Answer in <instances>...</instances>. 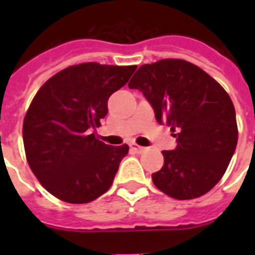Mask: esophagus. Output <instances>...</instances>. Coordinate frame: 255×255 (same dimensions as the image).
<instances>
[{
	"mask_svg": "<svg viewBox=\"0 0 255 255\" xmlns=\"http://www.w3.org/2000/svg\"><path fill=\"white\" fill-rule=\"evenodd\" d=\"M129 148H131L133 152H136V153H143V152L145 151V147H140V145H137V144L135 143L129 144Z\"/></svg>",
	"mask_w": 255,
	"mask_h": 255,
	"instance_id": "obj_1",
	"label": "esophagus"
}]
</instances>
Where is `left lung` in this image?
I'll list each match as a JSON object with an SVG mask.
<instances>
[{
    "mask_svg": "<svg viewBox=\"0 0 255 255\" xmlns=\"http://www.w3.org/2000/svg\"><path fill=\"white\" fill-rule=\"evenodd\" d=\"M143 92L160 124L176 133L173 151H163V168L152 174L176 200L208 193L225 173L237 147L236 110L228 92L190 62L161 59L143 65L128 83Z\"/></svg>",
    "mask_w": 255,
    "mask_h": 255,
    "instance_id": "left-lung-1",
    "label": "left lung"
}]
</instances>
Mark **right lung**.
<instances>
[{"mask_svg":"<svg viewBox=\"0 0 255 255\" xmlns=\"http://www.w3.org/2000/svg\"><path fill=\"white\" fill-rule=\"evenodd\" d=\"M135 70L95 62L70 66L34 96L22 128L26 159L45 189L62 201L86 204L112 185L128 145H107L92 132L107 115L108 98Z\"/></svg>","mask_w":255,"mask_h":255,"instance_id":"right-lung-1","label":"right lung"}]
</instances>
